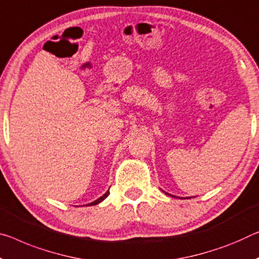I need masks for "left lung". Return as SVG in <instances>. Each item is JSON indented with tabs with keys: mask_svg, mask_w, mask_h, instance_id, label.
Listing matches in <instances>:
<instances>
[{
	"mask_svg": "<svg viewBox=\"0 0 259 259\" xmlns=\"http://www.w3.org/2000/svg\"><path fill=\"white\" fill-rule=\"evenodd\" d=\"M163 191V190H162ZM163 192H165V194L166 195H169V196H171V197H175V198H176V196H174V195H170V194H167V192L166 191H163ZM178 198H181V197H178ZM187 198H189V197H187Z\"/></svg>",
	"mask_w": 259,
	"mask_h": 259,
	"instance_id": "left-lung-1",
	"label": "left lung"
}]
</instances>
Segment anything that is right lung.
<instances>
[{"label": "right lung", "instance_id": "right-lung-1", "mask_svg": "<svg viewBox=\"0 0 259 259\" xmlns=\"http://www.w3.org/2000/svg\"><path fill=\"white\" fill-rule=\"evenodd\" d=\"M109 195V191H106L104 195H102L100 198H98V199H96L94 200V202H92V203H90V204H86V206H93V205H97V204H99V203H101L102 200H104L106 197H107Z\"/></svg>", "mask_w": 259, "mask_h": 259}]
</instances>
